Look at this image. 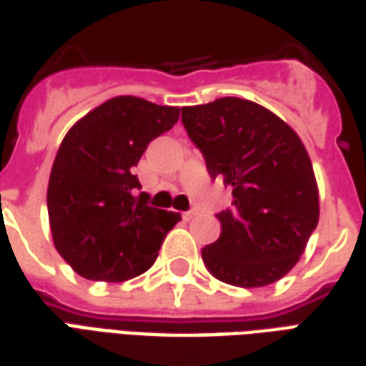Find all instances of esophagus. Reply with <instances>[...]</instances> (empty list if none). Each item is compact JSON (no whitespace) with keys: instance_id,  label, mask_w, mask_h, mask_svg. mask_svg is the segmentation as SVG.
Masks as SVG:
<instances>
[{"instance_id":"esophagus-1","label":"esophagus","mask_w":366,"mask_h":366,"mask_svg":"<svg viewBox=\"0 0 366 366\" xmlns=\"http://www.w3.org/2000/svg\"><path fill=\"white\" fill-rule=\"evenodd\" d=\"M194 216H196V209H188V212H184V214H182L184 219H192Z\"/></svg>"}]
</instances>
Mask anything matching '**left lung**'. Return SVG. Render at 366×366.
Masks as SVG:
<instances>
[{"label":"left lung","mask_w":366,"mask_h":366,"mask_svg":"<svg viewBox=\"0 0 366 366\" xmlns=\"http://www.w3.org/2000/svg\"><path fill=\"white\" fill-rule=\"evenodd\" d=\"M182 124L212 180L232 188V208L216 218L219 237L202 249L216 280L263 287L281 280L305 252L319 222V194L309 154L280 117L224 97L184 107Z\"/></svg>","instance_id":"left-lung-1"}]
</instances>
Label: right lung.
<instances>
[{"mask_svg": "<svg viewBox=\"0 0 366 366\" xmlns=\"http://www.w3.org/2000/svg\"><path fill=\"white\" fill-rule=\"evenodd\" d=\"M178 114L176 107L117 97L83 117L61 142L47 190L51 234L81 277L132 280L158 257L180 214L148 206L132 168Z\"/></svg>", "mask_w": 366, "mask_h": 366, "instance_id": "right-lung-1", "label": "right lung"}]
</instances>
